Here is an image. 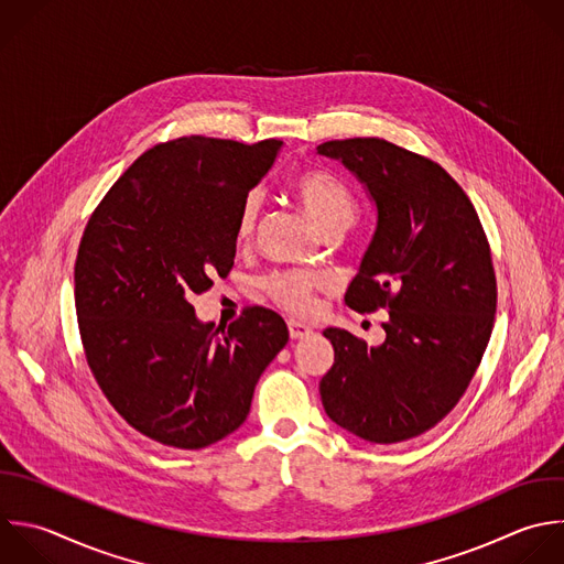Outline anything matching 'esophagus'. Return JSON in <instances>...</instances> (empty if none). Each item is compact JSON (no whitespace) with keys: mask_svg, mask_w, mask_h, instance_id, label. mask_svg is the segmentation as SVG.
<instances>
[{"mask_svg":"<svg viewBox=\"0 0 564 564\" xmlns=\"http://www.w3.org/2000/svg\"><path fill=\"white\" fill-rule=\"evenodd\" d=\"M311 333H313V330H311L306 324H300V322H295V319L289 322V335H291V339H306Z\"/></svg>","mask_w":564,"mask_h":564,"instance_id":"34e87169","label":"esophagus"}]
</instances>
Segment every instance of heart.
<instances>
[{"mask_svg":"<svg viewBox=\"0 0 564 564\" xmlns=\"http://www.w3.org/2000/svg\"><path fill=\"white\" fill-rule=\"evenodd\" d=\"M291 192L302 203L306 214L317 223L322 231L346 227L355 214V198L350 189L328 172L302 170L291 178ZM262 196L251 189L238 209L236 234L238 240H249L260 218ZM262 291L284 311L306 317L317 311V293L326 286V278L304 269L271 271L260 282Z\"/></svg>","mask_w":564,"mask_h":564,"instance_id":"1","label":"heart"}]
</instances>
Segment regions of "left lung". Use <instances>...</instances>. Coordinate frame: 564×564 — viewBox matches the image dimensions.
Listing matches in <instances>:
<instances>
[{"instance_id": "obj_1", "label": "left lung", "mask_w": 564, "mask_h": 564, "mask_svg": "<svg viewBox=\"0 0 564 564\" xmlns=\"http://www.w3.org/2000/svg\"><path fill=\"white\" fill-rule=\"evenodd\" d=\"M377 203V231L344 302L388 308L386 341L370 348L341 328L324 335L335 364L319 381L326 414L370 443H399L443 421L487 348L496 275L478 214L432 159L377 137L326 141Z\"/></svg>"}]
</instances>
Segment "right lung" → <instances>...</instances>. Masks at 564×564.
Listing matches in <instances>:
<instances>
[{"mask_svg": "<svg viewBox=\"0 0 564 564\" xmlns=\"http://www.w3.org/2000/svg\"><path fill=\"white\" fill-rule=\"evenodd\" d=\"M280 145L203 134L159 143L84 229L75 306L88 368L121 419L156 443L200 449L238 430L289 341L284 319L264 306L220 330L192 304L229 275L240 203Z\"/></svg>", "mask_w": 564, "mask_h": 564, "instance_id": "right-lung-1", "label": "right lung"}]
</instances>
